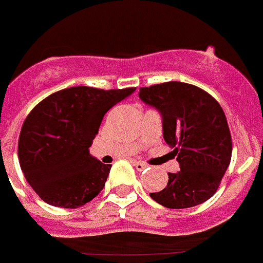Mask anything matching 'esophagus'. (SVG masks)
I'll return each instance as SVG.
<instances>
[{
    "label": "esophagus",
    "mask_w": 263,
    "mask_h": 263,
    "mask_svg": "<svg viewBox=\"0 0 263 263\" xmlns=\"http://www.w3.org/2000/svg\"><path fill=\"white\" fill-rule=\"evenodd\" d=\"M133 164L136 166V168L138 170V171H143V170H146L148 167L147 163H143V162H139V160H134Z\"/></svg>",
    "instance_id": "1"
}]
</instances>
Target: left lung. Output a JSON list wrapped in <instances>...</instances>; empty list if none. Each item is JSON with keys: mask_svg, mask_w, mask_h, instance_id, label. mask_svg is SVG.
<instances>
[{"mask_svg": "<svg viewBox=\"0 0 263 263\" xmlns=\"http://www.w3.org/2000/svg\"><path fill=\"white\" fill-rule=\"evenodd\" d=\"M139 99L159 111L163 138L180 171L150 197L171 210L199 205L217 191L232 158V138L220 104L201 88L168 81L139 88Z\"/></svg>", "mask_w": 263, "mask_h": 263, "instance_id": "8db88e82", "label": "left lung"}]
</instances>
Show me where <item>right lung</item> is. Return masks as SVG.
<instances>
[{"mask_svg": "<svg viewBox=\"0 0 263 263\" xmlns=\"http://www.w3.org/2000/svg\"><path fill=\"white\" fill-rule=\"evenodd\" d=\"M136 88H67L30 111L18 141L21 168L42 200L60 208L89 203L105 185L111 164L89 154L106 111Z\"/></svg>", "mask_w": 263, "mask_h": 263, "instance_id": "1", "label": "right lung"}]
</instances>
